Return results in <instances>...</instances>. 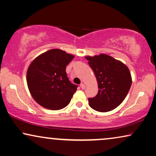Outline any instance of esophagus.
Listing matches in <instances>:
<instances>
[{
    "mask_svg": "<svg viewBox=\"0 0 156 156\" xmlns=\"http://www.w3.org/2000/svg\"><path fill=\"white\" fill-rule=\"evenodd\" d=\"M80 87L82 88V89H84L85 88H86V86H85V84H83V83H81V84H80Z\"/></svg>",
    "mask_w": 156,
    "mask_h": 156,
    "instance_id": "1",
    "label": "esophagus"
}]
</instances>
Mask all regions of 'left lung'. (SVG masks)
<instances>
[{
	"mask_svg": "<svg viewBox=\"0 0 156 156\" xmlns=\"http://www.w3.org/2000/svg\"><path fill=\"white\" fill-rule=\"evenodd\" d=\"M85 58L93 69L98 86L96 96L89 98L90 107L103 112L116 108L122 103L132 85L127 65L105 54Z\"/></svg>",
	"mask_w": 156,
	"mask_h": 156,
	"instance_id": "8db88e82",
	"label": "left lung"
}]
</instances>
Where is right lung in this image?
Segmentation results:
<instances>
[{"instance_id":"obj_1","label":"right lung","mask_w":156,"mask_h":156,"mask_svg":"<svg viewBox=\"0 0 156 156\" xmlns=\"http://www.w3.org/2000/svg\"><path fill=\"white\" fill-rule=\"evenodd\" d=\"M74 57L60 49H51L29 65L27 73L29 92L42 107L58 110L70 102L77 86L68 80L65 69Z\"/></svg>"}]
</instances>
